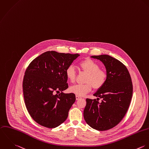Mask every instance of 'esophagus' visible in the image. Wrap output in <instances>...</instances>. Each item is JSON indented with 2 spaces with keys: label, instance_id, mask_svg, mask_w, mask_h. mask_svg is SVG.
Here are the masks:
<instances>
[{
  "label": "esophagus",
  "instance_id": "esophagus-1",
  "mask_svg": "<svg viewBox=\"0 0 149 149\" xmlns=\"http://www.w3.org/2000/svg\"><path fill=\"white\" fill-rule=\"evenodd\" d=\"M81 97H79L78 95H76V100H79V99H81Z\"/></svg>",
  "mask_w": 149,
  "mask_h": 149
}]
</instances>
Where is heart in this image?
I'll use <instances>...</instances> for the list:
<instances>
[{"mask_svg":"<svg viewBox=\"0 0 149 149\" xmlns=\"http://www.w3.org/2000/svg\"><path fill=\"white\" fill-rule=\"evenodd\" d=\"M80 69L87 73L85 79V84H76L69 88V91L79 96H84L90 92L94 87L95 90H99L103 87L107 80L106 72L99 69V65L95 61L87 58L79 63ZM65 75L68 80L74 83L76 79V72L72 65L68 66L65 70Z\"/></svg>","mask_w":149,"mask_h":149,"instance_id":"b5f03b06","label":"heart"}]
</instances>
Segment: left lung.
<instances>
[{"label": "left lung", "mask_w": 149, "mask_h": 149, "mask_svg": "<svg viewBox=\"0 0 149 149\" xmlns=\"http://www.w3.org/2000/svg\"><path fill=\"white\" fill-rule=\"evenodd\" d=\"M105 66L107 80L104 86L94 94L99 98L86 99L84 118L88 125L98 131L110 130L117 125L125 116L132 97L133 86L126 66L108 55H93Z\"/></svg>", "instance_id": "obj_1"}]
</instances>
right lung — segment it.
<instances>
[{"instance_id": "add662e5", "label": "right lung", "mask_w": 149, "mask_h": 149, "mask_svg": "<svg viewBox=\"0 0 149 149\" xmlns=\"http://www.w3.org/2000/svg\"><path fill=\"white\" fill-rule=\"evenodd\" d=\"M79 55L47 51L26 68L22 83L25 103L39 124L54 128L66 120L76 97L73 93H62L68 88L65 70Z\"/></svg>"}]
</instances>
